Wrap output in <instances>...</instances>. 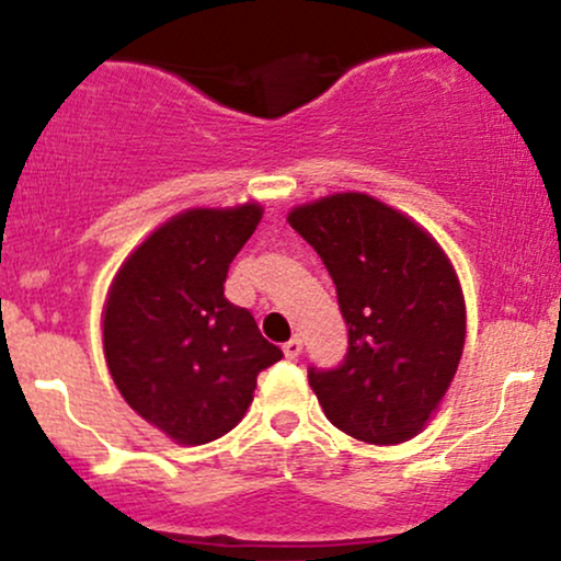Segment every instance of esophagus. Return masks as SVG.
<instances>
[{
  "label": "esophagus",
  "instance_id": "34e87169",
  "mask_svg": "<svg viewBox=\"0 0 561 561\" xmlns=\"http://www.w3.org/2000/svg\"><path fill=\"white\" fill-rule=\"evenodd\" d=\"M282 351H285V356L289 358V362H295V358H298L300 353H302V340H300V337L287 340V343L282 345Z\"/></svg>",
  "mask_w": 561,
  "mask_h": 561
}]
</instances>
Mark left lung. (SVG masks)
<instances>
[{"label":"left lung","instance_id":"1","mask_svg":"<svg viewBox=\"0 0 561 561\" xmlns=\"http://www.w3.org/2000/svg\"><path fill=\"white\" fill-rule=\"evenodd\" d=\"M287 221L324 261L347 324L343 364L308 369L327 420L375 446L409 440L465 351V295L448 255L420 224L362 192L298 205Z\"/></svg>","mask_w":561,"mask_h":561}]
</instances>
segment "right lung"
I'll return each instance as SVG.
<instances>
[{
	"label": "right lung",
	"instance_id": "right-lung-1",
	"mask_svg": "<svg viewBox=\"0 0 561 561\" xmlns=\"http://www.w3.org/2000/svg\"><path fill=\"white\" fill-rule=\"evenodd\" d=\"M263 208H192L158 227L124 261L102 313L115 388L134 411L184 446L237 427L255 379L282 358L253 313L224 298L229 263Z\"/></svg>",
	"mask_w": 561,
	"mask_h": 561
}]
</instances>
